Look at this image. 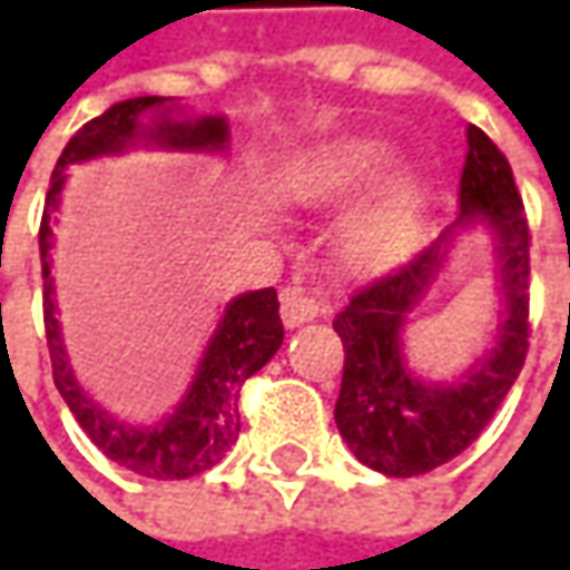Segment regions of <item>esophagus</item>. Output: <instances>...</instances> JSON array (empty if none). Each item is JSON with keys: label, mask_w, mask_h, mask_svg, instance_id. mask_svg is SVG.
<instances>
[{"label": "esophagus", "mask_w": 570, "mask_h": 570, "mask_svg": "<svg viewBox=\"0 0 570 570\" xmlns=\"http://www.w3.org/2000/svg\"><path fill=\"white\" fill-rule=\"evenodd\" d=\"M323 314V301L314 297L311 292H304V288H285L282 292V320H285V326H301V323H311L314 317Z\"/></svg>", "instance_id": "34e87169"}]
</instances>
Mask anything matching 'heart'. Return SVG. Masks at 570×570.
<instances>
[{"label":"heart","mask_w":570,"mask_h":570,"mask_svg":"<svg viewBox=\"0 0 570 570\" xmlns=\"http://www.w3.org/2000/svg\"><path fill=\"white\" fill-rule=\"evenodd\" d=\"M393 161V148L367 136H342L301 155L285 170L282 193L295 206H333L367 187ZM422 193L412 177L386 180L348 222L342 250L355 266H374L403 250L419 225Z\"/></svg>","instance_id":"b5f03b06"}]
</instances>
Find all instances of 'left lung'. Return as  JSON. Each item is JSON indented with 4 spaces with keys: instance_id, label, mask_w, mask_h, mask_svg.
Returning <instances> with one entry per match:
<instances>
[{
    "instance_id": "obj_1",
    "label": "left lung",
    "mask_w": 570,
    "mask_h": 570,
    "mask_svg": "<svg viewBox=\"0 0 570 570\" xmlns=\"http://www.w3.org/2000/svg\"><path fill=\"white\" fill-rule=\"evenodd\" d=\"M460 174V215L431 247L393 273L367 282L342 307L333 330L345 348L336 425L364 466L383 475H422L460 456L485 431L514 386L530 348V225L504 151L479 129H466ZM485 220L499 234L502 291L509 317L499 345L463 384L428 387L404 371L399 330L404 311L443 265L456 227Z\"/></svg>"
}]
</instances>
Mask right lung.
<instances>
[{
    "label": "right lung",
    "instance_id": "obj_1",
    "mask_svg": "<svg viewBox=\"0 0 570 570\" xmlns=\"http://www.w3.org/2000/svg\"><path fill=\"white\" fill-rule=\"evenodd\" d=\"M165 98H129L114 104L100 117L88 120L69 145L62 148L59 161L50 177L43 218H40V273H43V330L47 348L53 364V383L62 393L66 405L72 409L81 431L95 441L114 463L122 470L145 475V479H189L212 470L240 431V386L278 352L285 340L282 317H278V297L275 288H259L250 295L230 301L215 340L208 345L206 358L199 364V374L189 386L184 405L158 428H129L100 412L81 390H78L72 367L66 362L59 323L53 307V278H50V212L56 208V196L66 180V167L76 161H88L95 155L120 151L129 139L139 136V117L151 107H161ZM151 139L180 148H218L228 139V126L218 117H206L196 122L158 120Z\"/></svg>",
    "mask_w": 570,
    "mask_h": 570
}]
</instances>
